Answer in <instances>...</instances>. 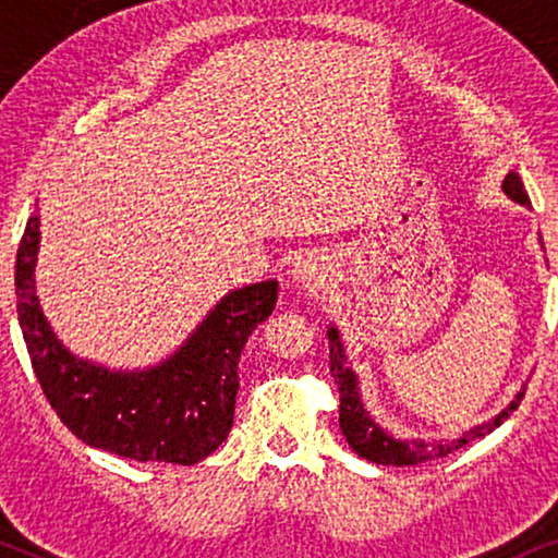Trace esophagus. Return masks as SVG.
Listing matches in <instances>:
<instances>
[{"label":"esophagus","instance_id":"34e87169","mask_svg":"<svg viewBox=\"0 0 558 558\" xmlns=\"http://www.w3.org/2000/svg\"><path fill=\"white\" fill-rule=\"evenodd\" d=\"M292 279L304 287H323L330 279V258L319 251H304L292 262Z\"/></svg>","mask_w":558,"mask_h":558}]
</instances>
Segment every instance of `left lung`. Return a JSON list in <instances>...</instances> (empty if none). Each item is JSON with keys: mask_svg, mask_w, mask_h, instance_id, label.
Listing matches in <instances>:
<instances>
[{"mask_svg": "<svg viewBox=\"0 0 558 558\" xmlns=\"http://www.w3.org/2000/svg\"><path fill=\"white\" fill-rule=\"evenodd\" d=\"M502 193H506L513 203L531 208L529 193H525L518 172L506 174V180H502ZM327 340H330V371L340 393V429L345 434L348 445L353 447V452L361 454L363 460L376 462V464H396V468H407V464L429 462L434 457H445L449 452H454V449L464 447L468 441L485 437V434H490L495 426H500L510 416V411L518 409V403H521V399L525 396V384H523L521 391L513 396V401H510L500 414H495L493 418H487V422L462 432L457 439H399L393 437V434H388L384 426H380L376 418L365 411L363 399H361V386H357L361 380H357L355 371L348 365L345 348H342V338L335 325L327 327Z\"/></svg>", "mask_w": 558, "mask_h": 558, "instance_id": "8db88e82", "label": "left lung"}]
</instances>
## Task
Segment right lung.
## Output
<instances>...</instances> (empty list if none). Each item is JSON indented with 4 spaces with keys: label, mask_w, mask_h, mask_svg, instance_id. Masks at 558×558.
<instances>
[{
    "label": "right lung",
    "mask_w": 558,
    "mask_h": 558,
    "mask_svg": "<svg viewBox=\"0 0 558 558\" xmlns=\"http://www.w3.org/2000/svg\"><path fill=\"white\" fill-rule=\"evenodd\" d=\"M37 251L40 216L33 213L17 248L14 294L35 376L60 422L88 447L136 462L195 464L216 452L233 426L241 350L271 315L279 281L228 292L157 365L113 371L58 340L37 300Z\"/></svg>",
    "instance_id": "add662e5"
}]
</instances>
